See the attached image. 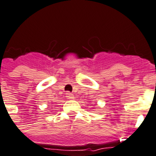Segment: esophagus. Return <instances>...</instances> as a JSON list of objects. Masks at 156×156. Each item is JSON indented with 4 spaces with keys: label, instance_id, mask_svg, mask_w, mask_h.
<instances>
[{
    "label": "esophagus",
    "instance_id": "1",
    "mask_svg": "<svg viewBox=\"0 0 156 156\" xmlns=\"http://www.w3.org/2000/svg\"><path fill=\"white\" fill-rule=\"evenodd\" d=\"M66 97L68 99H74V94L71 93H69V92H67V93L66 94Z\"/></svg>",
    "mask_w": 156,
    "mask_h": 156
}]
</instances>
